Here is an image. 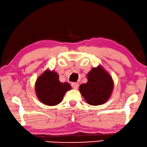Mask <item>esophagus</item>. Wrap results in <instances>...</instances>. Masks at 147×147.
<instances>
[{"instance_id": "1", "label": "esophagus", "mask_w": 147, "mask_h": 147, "mask_svg": "<svg viewBox=\"0 0 147 147\" xmlns=\"http://www.w3.org/2000/svg\"><path fill=\"white\" fill-rule=\"evenodd\" d=\"M71 86H72V87L74 88V89H78L79 84H78V83H76V82H73V83L71 84Z\"/></svg>"}]
</instances>
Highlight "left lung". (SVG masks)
<instances>
[{
	"label": "left lung",
	"instance_id": "obj_1",
	"mask_svg": "<svg viewBox=\"0 0 147 147\" xmlns=\"http://www.w3.org/2000/svg\"><path fill=\"white\" fill-rule=\"evenodd\" d=\"M88 81L79 86V91L88 104L93 106L104 104L110 98L114 83L109 73L101 65L87 74Z\"/></svg>",
	"mask_w": 147,
	"mask_h": 147
}]
</instances>
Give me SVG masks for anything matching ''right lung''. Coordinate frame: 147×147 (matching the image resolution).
Wrapping results in <instances>:
<instances>
[{"label": "right lung", "instance_id": "right-lung-1", "mask_svg": "<svg viewBox=\"0 0 147 147\" xmlns=\"http://www.w3.org/2000/svg\"><path fill=\"white\" fill-rule=\"evenodd\" d=\"M71 89L70 84L60 82L59 74L50 70H46L35 82L36 96L41 102L49 106H55L61 102L64 95Z\"/></svg>", "mask_w": 147, "mask_h": 147}]
</instances>
